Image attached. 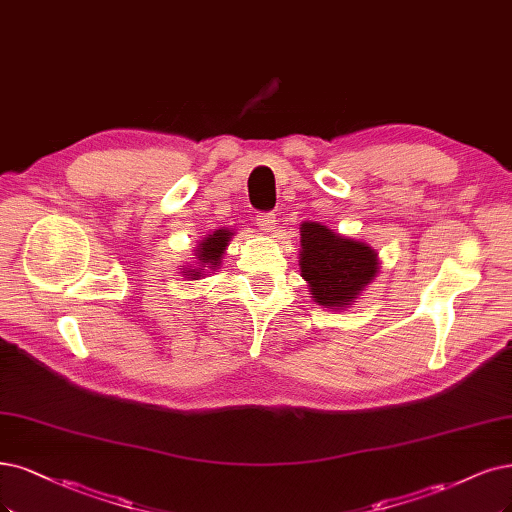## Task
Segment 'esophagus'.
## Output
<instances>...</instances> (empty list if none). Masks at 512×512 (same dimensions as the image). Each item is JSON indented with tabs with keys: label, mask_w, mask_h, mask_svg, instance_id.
Wrapping results in <instances>:
<instances>
[{
	"label": "esophagus",
	"mask_w": 512,
	"mask_h": 512,
	"mask_svg": "<svg viewBox=\"0 0 512 512\" xmlns=\"http://www.w3.org/2000/svg\"><path fill=\"white\" fill-rule=\"evenodd\" d=\"M275 224H277L275 214H258V216H256V226L260 228L262 233H273Z\"/></svg>",
	"instance_id": "obj_1"
}]
</instances>
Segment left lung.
Masks as SVG:
<instances>
[{"label":"left lung","mask_w":512,"mask_h":512,"mask_svg":"<svg viewBox=\"0 0 512 512\" xmlns=\"http://www.w3.org/2000/svg\"><path fill=\"white\" fill-rule=\"evenodd\" d=\"M301 277L313 303L324 309H347L379 273V254L366 241L334 233L322 222L301 224Z\"/></svg>","instance_id":"obj_1"}]
</instances>
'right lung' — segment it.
<instances>
[{
  "label": "right lung",
  "instance_id": "add662e5",
  "mask_svg": "<svg viewBox=\"0 0 512 512\" xmlns=\"http://www.w3.org/2000/svg\"><path fill=\"white\" fill-rule=\"evenodd\" d=\"M233 235L235 233L228 231V228H218V231L203 237L195 248V258H197L195 264H186V267L182 269V275H186L192 281V279H201L209 271L220 269L222 256L228 248V241L233 239Z\"/></svg>",
  "mask_w": 512,
  "mask_h": 512
}]
</instances>
